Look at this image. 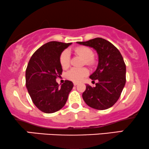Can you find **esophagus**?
Masks as SVG:
<instances>
[{
	"label": "esophagus",
	"mask_w": 149,
	"mask_h": 149,
	"mask_svg": "<svg viewBox=\"0 0 149 149\" xmlns=\"http://www.w3.org/2000/svg\"><path fill=\"white\" fill-rule=\"evenodd\" d=\"M73 84H74V86H77V85H78V84H79L78 82H74Z\"/></svg>",
	"instance_id": "34e87169"
}]
</instances>
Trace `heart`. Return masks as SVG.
Listing matches in <instances>:
<instances>
[{
  "label": "heart",
  "instance_id": "b5f03b06",
  "mask_svg": "<svg viewBox=\"0 0 149 149\" xmlns=\"http://www.w3.org/2000/svg\"><path fill=\"white\" fill-rule=\"evenodd\" d=\"M74 52L85 59V63L87 65H93L95 60L93 58V52L91 48L86 46L77 47L74 49ZM60 63L63 68H68L70 63V54L68 49H65L62 52L60 56ZM89 74V71L87 68H72L68 72V79L74 81H80L85 77Z\"/></svg>",
  "mask_w": 149,
  "mask_h": 149
}]
</instances>
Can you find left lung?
<instances>
[{
  "instance_id": "1",
  "label": "left lung",
  "mask_w": 149,
  "mask_h": 149,
  "mask_svg": "<svg viewBox=\"0 0 149 149\" xmlns=\"http://www.w3.org/2000/svg\"><path fill=\"white\" fill-rule=\"evenodd\" d=\"M94 48L98 54L97 68L90 76L93 81L98 80L95 87L86 85L82 97L90 107L106 110L119 100L126 84V65L118 49L102 38L77 42Z\"/></svg>"
}]
</instances>
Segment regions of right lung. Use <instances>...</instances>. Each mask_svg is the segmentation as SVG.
Listing matches in <instances>:
<instances>
[{"label": "right lung", "mask_w": 149, "mask_h": 149, "mask_svg": "<svg viewBox=\"0 0 149 149\" xmlns=\"http://www.w3.org/2000/svg\"><path fill=\"white\" fill-rule=\"evenodd\" d=\"M70 43L50 41L33 54L25 72V81L33 103L45 113L59 111L67 102L73 83L65 80L59 86L56 79L62 74L60 56Z\"/></svg>", "instance_id": "obj_1"}]
</instances>
